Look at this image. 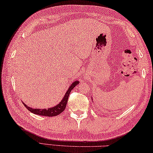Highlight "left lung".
<instances>
[{"label": "left lung", "instance_id": "obj_1", "mask_svg": "<svg viewBox=\"0 0 153 153\" xmlns=\"http://www.w3.org/2000/svg\"><path fill=\"white\" fill-rule=\"evenodd\" d=\"M91 100H92V101H93V98H92V97H91Z\"/></svg>", "mask_w": 153, "mask_h": 153}]
</instances>
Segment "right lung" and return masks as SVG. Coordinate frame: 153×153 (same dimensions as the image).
Wrapping results in <instances>:
<instances>
[{
	"instance_id": "add662e5",
	"label": "right lung",
	"mask_w": 153,
	"mask_h": 153,
	"mask_svg": "<svg viewBox=\"0 0 153 153\" xmlns=\"http://www.w3.org/2000/svg\"><path fill=\"white\" fill-rule=\"evenodd\" d=\"M79 82H80L79 81H75L72 82V83L70 85L68 90L66 91L65 95H64L62 100H61L60 102L59 103L58 105L52 107V108H50L48 109H38V108L34 109L25 105L23 101L22 102L23 103V105H25V108L27 109L29 111H31V113H33L34 114L39 115V116H48V117L56 116H57V115L61 114L62 112L64 111V109H65L67 102H68V99L70 93H71V91L74 89L75 86H76L77 85L79 84Z\"/></svg>"
}]
</instances>
